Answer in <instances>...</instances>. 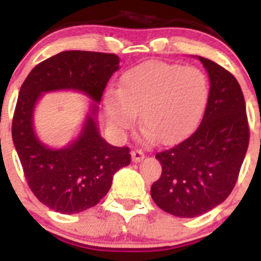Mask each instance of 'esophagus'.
<instances>
[{
	"label": "esophagus",
	"instance_id": "obj_1",
	"mask_svg": "<svg viewBox=\"0 0 261 261\" xmlns=\"http://www.w3.org/2000/svg\"><path fill=\"white\" fill-rule=\"evenodd\" d=\"M132 159H133V162H141L142 159L145 158V154L144 151L140 150V149H135V150H132Z\"/></svg>",
	"mask_w": 261,
	"mask_h": 261
}]
</instances>
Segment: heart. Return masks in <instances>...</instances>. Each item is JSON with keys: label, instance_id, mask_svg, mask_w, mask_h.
Segmentation results:
<instances>
[{"label": "heart", "instance_id": "obj_1", "mask_svg": "<svg viewBox=\"0 0 261 261\" xmlns=\"http://www.w3.org/2000/svg\"><path fill=\"white\" fill-rule=\"evenodd\" d=\"M209 82L193 65L147 62L124 74L119 91L105 96L110 123L119 130L140 124L146 138L172 144L195 128L208 102Z\"/></svg>", "mask_w": 261, "mask_h": 261}]
</instances>
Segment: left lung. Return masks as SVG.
Segmentation results:
<instances>
[{"label": "left lung", "mask_w": 261, "mask_h": 261, "mask_svg": "<svg viewBox=\"0 0 261 261\" xmlns=\"http://www.w3.org/2000/svg\"><path fill=\"white\" fill-rule=\"evenodd\" d=\"M199 60L211 81L204 116L190 137L155 154L162 175L150 190L159 208L180 218L201 216L227 199L250 141L238 81L212 60Z\"/></svg>", "instance_id": "left-lung-1"}]
</instances>
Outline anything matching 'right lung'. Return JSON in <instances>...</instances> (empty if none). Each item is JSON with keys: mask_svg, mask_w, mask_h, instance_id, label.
I'll return each mask as SVG.
<instances>
[{"mask_svg": "<svg viewBox=\"0 0 261 261\" xmlns=\"http://www.w3.org/2000/svg\"><path fill=\"white\" fill-rule=\"evenodd\" d=\"M119 62L115 53L65 50L38 64L20 87L11 125L14 146L30 190L52 211L74 214L95 206L115 172L130 163L129 147L106 142L96 125L98 103ZM55 89H78L96 102L80 137L59 151L41 144L32 126L37 99Z\"/></svg>", "mask_w": 261, "mask_h": 261, "instance_id": "right-lung-1", "label": "right lung"}]
</instances>
